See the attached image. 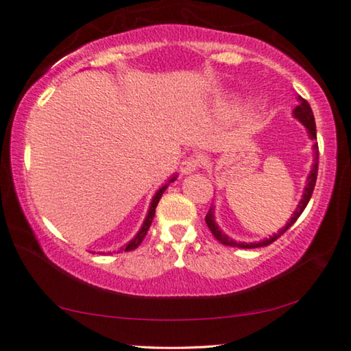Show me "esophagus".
<instances>
[{"instance_id": "obj_1", "label": "esophagus", "mask_w": 351, "mask_h": 351, "mask_svg": "<svg viewBox=\"0 0 351 351\" xmlns=\"http://www.w3.org/2000/svg\"><path fill=\"white\" fill-rule=\"evenodd\" d=\"M199 166H201V160L196 157H188L182 161L180 171L183 172V174H191V172L196 171Z\"/></svg>"}]
</instances>
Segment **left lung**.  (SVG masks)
Segmentation results:
<instances>
[{
  "label": "left lung",
  "instance_id": "8db88e82",
  "mask_svg": "<svg viewBox=\"0 0 351 351\" xmlns=\"http://www.w3.org/2000/svg\"><path fill=\"white\" fill-rule=\"evenodd\" d=\"M293 114L296 119H298L303 125L307 128V133H309L311 139H317V130H315V119H314V112L311 110V105L307 104L306 100L300 99V105L295 108ZM314 165H312V169H311V174L307 177V185L304 188V194H303V199H301V202L298 204V207H296L293 217L289 219V223L285 224V228L281 229L278 232V234H274L273 237H269V239L263 240V241H258V243H237L232 239H229L228 235L223 234V232L219 230V228L217 224H215V219H213V208L208 210L207 217H206V223L208 226L210 232H212L215 239H217L221 245L224 246H234V247H247V250H251V247H262V246H268L269 243H273L274 240H278L279 237H281L284 232H287V229L292 226L296 219L300 218V215L304 212V208L307 206V202H309V199L312 196V193H314V188H315V182H317V172H319V144H314Z\"/></svg>",
  "mask_w": 351,
  "mask_h": 351
}]
</instances>
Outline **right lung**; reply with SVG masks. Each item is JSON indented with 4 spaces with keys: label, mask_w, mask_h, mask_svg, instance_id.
<instances>
[{
    "label": "right lung",
    "mask_w": 351,
    "mask_h": 351,
    "mask_svg": "<svg viewBox=\"0 0 351 351\" xmlns=\"http://www.w3.org/2000/svg\"><path fill=\"white\" fill-rule=\"evenodd\" d=\"M174 179H176V177H172V180H171V182H174ZM166 186H168V185L161 186L160 190L157 191V194H155L154 199H152V204H150V208H149L147 217H145V219H144L143 228L139 229V232L136 234V237H134V239L130 241V243L125 245V247H122L121 251H125V252H127V251H133V250H136V247L143 243L144 237L147 235V230H149L150 224H152V221H154V217H155V208H157V206H158V201H160V197H161V194L165 193Z\"/></svg>",
    "instance_id": "obj_1"
}]
</instances>
